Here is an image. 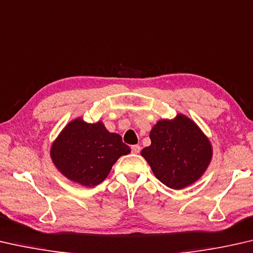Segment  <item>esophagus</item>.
Wrapping results in <instances>:
<instances>
[{
	"instance_id": "obj_1",
	"label": "esophagus",
	"mask_w": 253,
	"mask_h": 253,
	"mask_svg": "<svg viewBox=\"0 0 253 253\" xmlns=\"http://www.w3.org/2000/svg\"><path fill=\"white\" fill-rule=\"evenodd\" d=\"M140 150H141V147H140L139 144H134V146L131 147L132 154H139Z\"/></svg>"
}]
</instances>
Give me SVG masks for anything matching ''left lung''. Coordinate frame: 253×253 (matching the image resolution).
Returning <instances> with one entry per match:
<instances>
[{"mask_svg":"<svg viewBox=\"0 0 253 253\" xmlns=\"http://www.w3.org/2000/svg\"><path fill=\"white\" fill-rule=\"evenodd\" d=\"M151 144L141 156L167 187L181 189L200 179L212 159V146L195 122L178 114L160 120L150 131Z\"/></svg>","mask_w":253,"mask_h":253,"instance_id":"8db88e82","label":"left lung"}]
</instances>
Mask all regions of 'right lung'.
<instances>
[{"label": "right lung", "instance_id": "right-lung-1", "mask_svg": "<svg viewBox=\"0 0 253 253\" xmlns=\"http://www.w3.org/2000/svg\"><path fill=\"white\" fill-rule=\"evenodd\" d=\"M130 151L121 135L111 133L102 122L88 124L76 119L58 135L50 156L68 179L93 187L105 179L120 157Z\"/></svg>", "mask_w": 253, "mask_h": 253}]
</instances>
